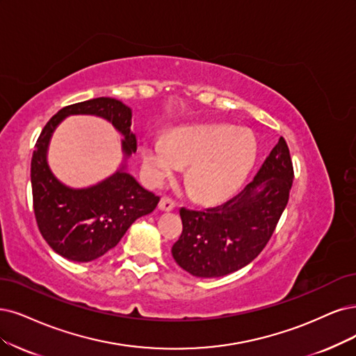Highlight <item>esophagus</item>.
<instances>
[{"mask_svg": "<svg viewBox=\"0 0 356 356\" xmlns=\"http://www.w3.org/2000/svg\"><path fill=\"white\" fill-rule=\"evenodd\" d=\"M158 207H160V209H163V211H171V209L176 208V202L171 198H168V196H163Z\"/></svg>", "mask_w": 356, "mask_h": 356, "instance_id": "1", "label": "esophagus"}]
</instances>
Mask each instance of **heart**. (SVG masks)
Wrapping results in <instances>:
<instances>
[{
    "instance_id": "heart-1",
    "label": "heart",
    "mask_w": 356,
    "mask_h": 356,
    "mask_svg": "<svg viewBox=\"0 0 356 356\" xmlns=\"http://www.w3.org/2000/svg\"><path fill=\"white\" fill-rule=\"evenodd\" d=\"M255 139L227 126L181 129L171 142L155 138L143 151V168L154 185L191 164L188 183L196 198L213 202L238 189L254 167Z\"/></svg>"
}]
</instances>
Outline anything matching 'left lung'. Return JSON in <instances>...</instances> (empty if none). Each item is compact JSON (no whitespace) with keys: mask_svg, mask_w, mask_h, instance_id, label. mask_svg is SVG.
<instances>
[{"mask_svg":"<svg viewBox=\"0 0 356 356\" xmlns=\"http://www.w3.org/2000/svg\"><path fill=\"white\" fill-rule=\"evenodd\" d=\"M293 176L291 152L280 138L254 180L233 198L204 211L181 207L183 230L171 248L177 264L196 277H221L248 266L273 236Z\"/></svg>","mask_w":356,"mask_h":356,"instance_id":"1","label":"left lung"}]
</instances>
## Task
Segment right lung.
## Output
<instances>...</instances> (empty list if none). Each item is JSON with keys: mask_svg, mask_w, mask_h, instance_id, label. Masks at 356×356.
I'll list each match as a JSON object with an SVG mask.
<instances>
[{"mask_svg": "<svg viewBox=\"0 0 356 356\" xmlns=\"http://www.w3.org/2000/svg\"><path fill=\"white\" fill-rule=\"evenodd\" d=\"M94 114L113 123L124 136L123 151H136L131 134V110L114 98H94L61 108L39 135L31 163V181L36 225L47 243L61 257L88 262L113 249L136 218L152 213L160 196L143 189L123 170L98 185L70 189L60 183L47 163L52 131L65 115Z\"/></svg>", "mask_w": 356, "mask_h": 356, "instance_id": "right-lung-1", "label": "right lung"}]
</instances>
